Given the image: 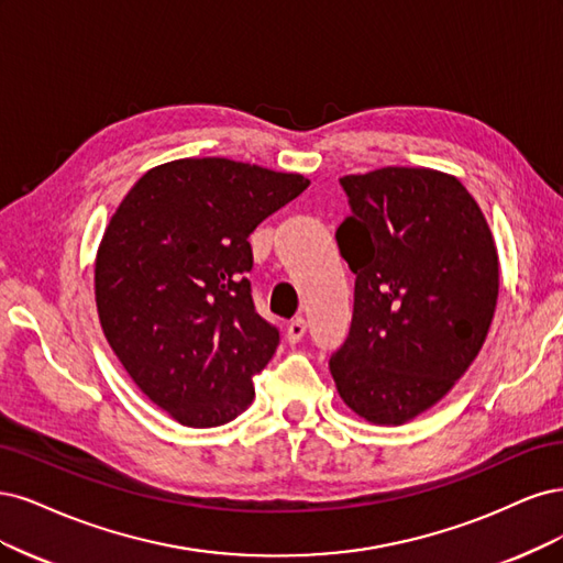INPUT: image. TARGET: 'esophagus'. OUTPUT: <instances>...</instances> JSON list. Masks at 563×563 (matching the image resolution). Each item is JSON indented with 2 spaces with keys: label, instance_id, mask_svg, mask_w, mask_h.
<instances>
[{
  "label": "esophagus",
  "instance_id": "obj_1",
  "mask_svg": "<svg viewBox=\"0 0 563 563\" xmlns=\"http://www.w3.org/2000/svg\"><path fill=\"white\" fill-rule=\"evenodd\" d=\"M303 334H306V320L303 318H297V320H292V322L287 324V341L289 343L301 341Z\"/></svg>",
  "mask_w": 563,
  "mask_h": 563
}]
</instances>
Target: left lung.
Listing matches in <instances>:
<instances>
[{"instance_id":"8db88e82","label":"left lung","mask_w":563,"mask_h":563,"mask_svg":"<svg viewBox=\"0 0 563 563\" xmlns=\"http://www.w3.org/2000/svg\"><path fill=\"white\" fill-rule=\"evenodd\" d=\"M339 183L351 217L336 243L355 274V301L330 372L362 419L402 426L477 357L498 299L496 243L451 175L395 166Z\"/></svg>"}]
</instances>
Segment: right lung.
I'll use <instances>...</instances> for the list:
<instances>
[{"label": "right lung", "instance_id": "right-lung-1", "mask_svg": "<svg viewBox=\"0 0 563 563\" xmlns=\"http://www.w3.org/2000/svg\"><path fill=\"white\" fill-rule=\"evenodd\" d=\"M311 183L229 158L144 173L96 260L102 332L137 388L175 421L214 428L255 397L280 332L252 301L250 233Z\"/></svg>", "mask_w": 563, "mask_h": 563}]
</instances>
